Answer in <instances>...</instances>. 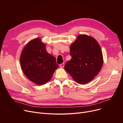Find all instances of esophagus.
<instances>
[{
	"label": "esophagus",
	"instance_id": "1",
	"mask_svg": "<svg viewBox=\"0 0 123 123\" xmlns=\"http://www.w3.org/2000/svg\"><path fill=\"white\" fill-rule=\"evenodd\" d=\"M64 63H63L60 64V67L63 68V67H64Z\"/></svg>",
	"mask_w": 123,
	"mask_h": 123
}]
</instances>
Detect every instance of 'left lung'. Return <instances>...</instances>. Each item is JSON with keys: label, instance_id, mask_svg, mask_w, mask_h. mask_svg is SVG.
<instances>
[{"label": "left lung", "instance_id": "8db88e82", "mask_svg": "<svg viewBox=\"0 0 123 123\" xmlns=\"http://www.w3.org/2000/svg\"><path fill=\"white\" fill-rule=\"evenodd\" d=\"M71 59L64 66L66 71L75 81L85 84L97 75L103 63L101 49L92 37L80 35L70 46Z\"/></svg>", "mask_w": 123, "mask_h": 123}]
</instances>
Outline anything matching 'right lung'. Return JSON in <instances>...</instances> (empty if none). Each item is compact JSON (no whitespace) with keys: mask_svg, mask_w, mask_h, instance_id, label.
<instances>
[{"mask_svg":"<svg viewBox=\"0 0 123 123\" xmlns=\"http://www.w3.org/2000/svg\"><path fill=\"white\" fill-rule=\"evenodd\" d=\"M45 47L40 38H35L27 44L20 56L25 75L39 85L48 82L58 67L56 58L47 52Z\"/></svg>","mask_w":123,"mask_h":123,"instance_id":"obj_1","label":"right lung"}]
</instances>
